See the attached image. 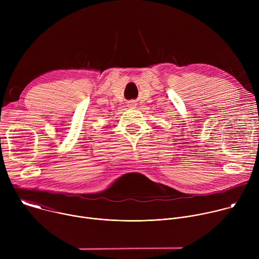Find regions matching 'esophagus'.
<instances>
[{"instance_id":"esophagus-1","label":"esophagus","mask_w":259,"mask_h":259,"mask_svg":"<svg viewBox=\"0 0 259 259\" xmlns=\"http://www.w3.org/2000/svg\"><path fill=\"white\" fill-rule=\"evenodd\" d=\"M128 106H129V107H131V108H133V107L135 106V104H134L133 102H129V103H128Z\"/></svg>"}]
</instances>
